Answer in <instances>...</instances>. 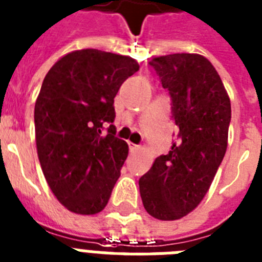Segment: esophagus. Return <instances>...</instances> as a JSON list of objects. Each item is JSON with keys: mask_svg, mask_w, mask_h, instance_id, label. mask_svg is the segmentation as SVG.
Instances as JSON below:
<instances>
[{"mask_svg": "<svg viewBox=\"0 0 262 262\" xmlns=\"http://www.w3.org/2000/svg\"><path fill=\"white\" fill-rule=\"evenodd\" d=\"M129 149H130L132 152H135V150L141 149V146H140V145H135V144H132V142H129Z\"/></svg>", "mask_w": 262, "mask_h": 262, "instance_id": "1", "label": "esophagus"}]
</instances>
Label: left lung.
<instances>
[{
    "label": "left lung",
    "instance_id": "obj_1",
    "mask_svg": "<svg viewBox=\"0 0 262 262\" xmlns=\"http://www.w3.org/2000/svg\"><path fill=\"white\" fill-rule=\"evenodd\" d=\"M171 97L178 141L138 180L142 205L161 221L180 220L207 193L227 148L230 99L221 76L198 54L149 61Z\"/></svg>",
    "mask_w": 262,
    "mask_h": 262
}]
</instances>
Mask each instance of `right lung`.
I'll return each mask as SVG.
<instances>
[{
	"instance_id": "obj_1",
	"label": "right lung",
	"mask_w": 262,
	"mask_h": 262,
	"mask_svg": "<svg viewBox=\"0 0 262 262\" xmlns=\"http://www.w3.org/2000/svg\"><path fill=\"white\" fill-rule=\"evenodd\" d=\"M138 69L129 56L80 50L57 60L42 80L35 105L37 156L51 191L70 211L93 215L109 202L129 150L112 125L114 97Z\"/></svg>"
}]
</instances>
